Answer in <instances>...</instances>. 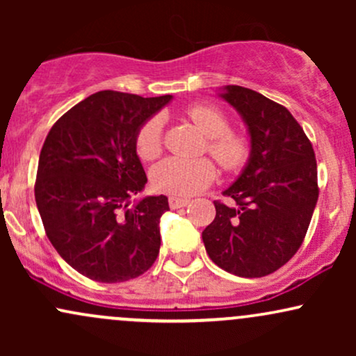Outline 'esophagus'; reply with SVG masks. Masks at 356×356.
Returning <instances> with one entry per match:
<instances>
[{"label": "esophagus", "instance_id": "esophagus-1", "mask_svg": "<svg viewBox=\"0 0 356 356\" xmlns=\"http://www.w3.org/2000/svg\"><path fill=\"white\" fill-rule=\"evenodd\" d=\"M189 204V199L187 197H175V195H170L169 197V206L172 209H179V207H186Z\"/></svg>", "mask_w": 356, "mask_h": 356}]
</instances>
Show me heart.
<instances>
[{
    "label": "heart",
    "instance_id": "obj_1",
    "mask_svg": "<svg viewBox=\"0 0 356 356\" xmlns=\"http://www.w3.org/2000/svg\"><path fill=\"white\" fill-rule=\"evenodd\" d=\"M192 124L209 138L207 149L224 169H239L249 155L248 142L241 136L227 132L229 120L212 105H194L187 110ZM162 122L159 117L149 118L138 129L136 137L137 154L144 161H152L162 149ZM216 177V165L211 159L167 157L154 165L150 179L157 191L175 195H191L206 189Z\"/></svg>",
    "mask_w": 356,
    "mask_h": 356
}]
</instances>
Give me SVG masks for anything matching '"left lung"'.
Here are the masks:
<instances>
[{
    "label": "left lung",
    "mask_w": 356,
    "mask_h": 356,
    "mask_svg": "<svg viewBox=\"0 0 356 356\" xmlns=\"http://www.w3.org/2000/svg\"><path fill=\"white\" fill-rule=\"evenodd\" d=\"M218 92L246 125L249 157L222 191L234 206L214 202L216 218L202 231V241L224 271L261 277L288 263L303 243L318 201L316 159L283 105L239 85Z\"/></svg>",
    "instance_id": "obj_1"
}]
</instances>
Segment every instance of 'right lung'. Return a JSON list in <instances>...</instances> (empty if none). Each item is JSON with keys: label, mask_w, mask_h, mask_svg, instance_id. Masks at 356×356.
<instances>
[{"label": "right lung", "mask_w": 356, "mask_h": 356, "mask_svg": "<svg viewBox=\"0 0 356 356\" xmlns=\"http://www.w3.org/2000/svg\"><path fill=\"white\" fill-rule=\"evenodd\" d=\"M172 100L104 90L61 115L48 132L35 199L53 248L99 283H122L154 264L165 195H144L138 129Z\"/></svg>", "instance_id": "1"}]
</instances>
